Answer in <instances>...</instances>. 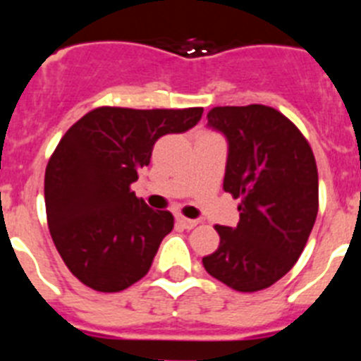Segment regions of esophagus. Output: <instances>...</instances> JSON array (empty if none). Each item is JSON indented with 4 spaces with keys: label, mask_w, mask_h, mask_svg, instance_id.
I'll return each mask as SVG.
<instances>
[{
    "label": "esophagus",
    "mask_w": 361,
    "mask_h": 361,
    "mask_svg": "<svg viewBox=\"0 0 361 361\" xmlns=\"http://www.w3.org/2000/svg\"><path fill=\"white\" fill-rule=\"evenodd\" d=\"M177 222L183 226L184 229H193L197 224H199V220L195 219H186V216H177Z\"/></svg>",
    "instance_id": "1"
}]
</instances>
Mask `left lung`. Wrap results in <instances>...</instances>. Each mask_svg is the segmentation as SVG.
<instances>
[{
  "label": "left lung",
  "mask_w": 361,
  "mask_h": 361,
  "mask_svg": "<svg viewBox=\"0 0 361 361\" xmlns=\"http://www.w3.org/2000/svg\"><path fill=\"white\" fill-rule=\"evenodd\" d=\"M208 124L228 139L224 191L240 199V220L237 228L215 226L220 244L202 264L235 291H262L307 244L318 213L317 161L307 139L275 108L215 106Z\"/></svg>",
  "instance_id": "8db88e82"
}]
</instances>
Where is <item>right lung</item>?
<instances>
[{"instance_id": "right-lung-1", "label": "right lung", "mask_w": 361, "mask_h": 361, "mask_svg": "<svg viewBox=\"0 0 361 361\" xmlns=\"http://www.w3.org/2000/svg\"><path fill=\"white\" fill-rule=\"evenodd\" d=\"M202 111L101 106L63 135L44 171V206L63 262L85 286L117 293L148 273L173 215L148 208L130 186L153 145L193 128Z\"/></svg>"}]
</instances>
